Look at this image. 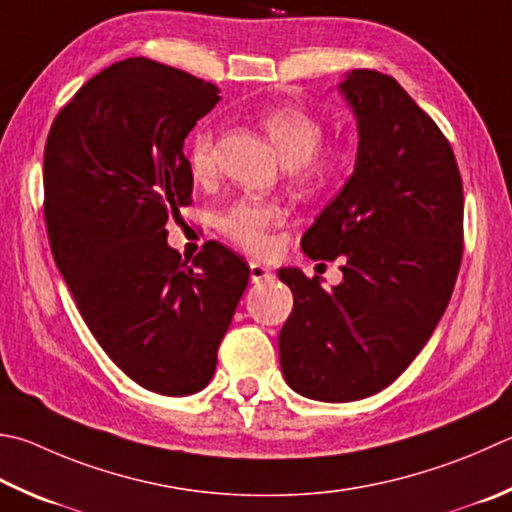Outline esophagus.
Here are the masks:
<instances>
[{"instance_id": "34e87169", "label": "esophagus", "mask_w": 512, "mask_h": 512, "mask_svg": "<svg viewBox=\"0 0 512 512\" xmlns=\"http://www.w3.org/2000/svg\"><path fill=\"white\" fill-rule=\"evenodd\" d=\"M268 280H273L271 268L264 266V264L250 262V282H253V284H259V282H268Z\"/></svg>"}]
</instances>
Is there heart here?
<instances>
[{
    "mask_svg": "<svg viewBox=\"0 0 512 512\" xmlns=\"http://www.w3.org/2000/svg\"><path fill=\"white\" fill-rule=\"evenodd\" d=\"M262 125L288 163L293 181L304 190H327L347 167V147L327 143L324 123L300 107H275L262 116ZM188 167L192 179L206 183L215 176V129L203 123L190 138ZM284 208L275 201L244 197L221 212L217 228L221 235L250 255H264L273 248V230L284 224Z\"/></svg>",
    "mask_w": 512,
    "mask_h": 512,
    "instance_id": "heart-1",
    "label": "heart"
}]
</instances>
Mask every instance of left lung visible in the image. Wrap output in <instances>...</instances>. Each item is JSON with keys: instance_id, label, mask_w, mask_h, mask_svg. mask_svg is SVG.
Listing matches in <instances>:
<instances>
[{"instance_id": "left-lung-1", "label": "left lung", "mask_w": 512, "mask_h": 512, "mask_svg": "<svg viewBox=\"0 0 512 512\" xmlns=\"http://www.w3.org/2000/svg\"><path fill=\"white\" fill-rule=\"evenodd\" d=\"M340 91L358 118L356 170L304 232L311 259H342V284L282 268L293 311L280 365L327 403L380 392L410 367L448 309L463 255V183L450 141L398 82L353 69Z\"/></svg>"}]
</instances>
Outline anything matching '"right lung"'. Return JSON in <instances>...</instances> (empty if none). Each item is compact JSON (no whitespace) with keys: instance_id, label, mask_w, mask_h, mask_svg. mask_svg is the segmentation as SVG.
Returning <instances> with one entry per match:
<instances>
[{"instance_id":"1","label":"right lung","mask_w":512,"mask_h":512,"mask_svg":"<svg viewBox=\"0 0 512 512\" xmlns=\"http://www.w3.org/2000/svg\"><path fill=\"white\" fill-rule=\"evenodd\" d=\"M219 87L150 58L87 80L44 147V221L82 320L125 374L165 396L210 383L250 268L206 241L194 259L167 246L192 203L185 136Z\"/></svg>"}]
</instances>
